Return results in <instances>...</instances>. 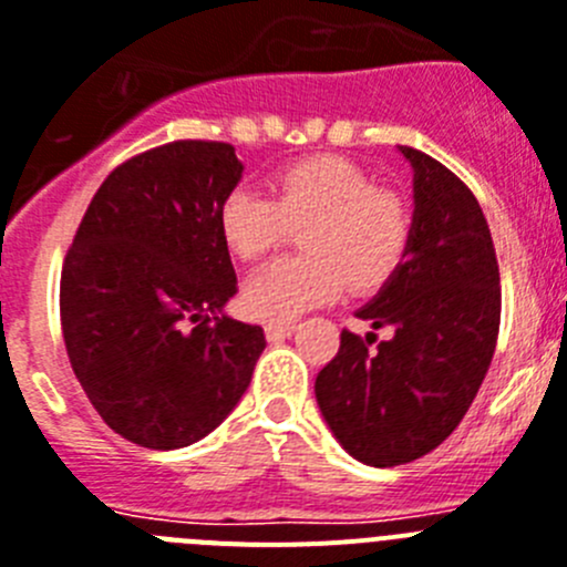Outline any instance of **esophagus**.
<instances>
[{"mask_svg": "<svg viewBox=\"0 0 567 567\" xmlns=\"http://www.w3.org/2000/svg\"><path fill=\"white\" fill-rule=\"evenodd\" d=\"M297 331V322H268L265 324V333H268L270 342H282L290 333Z\"/></svg>", "mask_w": 567, "mask_h": 567, "instance_id": "34e87169", "label": "esophagus"}]
</instances>
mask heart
Here are the masks:
<instances>
[{"instance_id":"heart-1","label":"heart","mask_w":567,"mask_h":567,"mask_svg":"<svg viewBox=\"0 0 567 567\" xmlns=\"http://www.w3.org/2000/svg\"><path fill=\"white\" fill-rule=\"evenodd\" d=\"M270 196L236 188L216 223L225 248L259 262L299 230L305 254L279 259L248 279L245 311L265 322H290L344 288L371 293L396 277L413 243L411 202L379 188L365 167L342 156H308L270 176Z\"/></svg>"}]
</instances>
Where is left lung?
<instances>
[{
  "label": "left lung",
  "instance_id": "left-lung-1",
  "mask_svg": "<svg viewBox=\"0 0 567 567\" xmlns=\"http://www.w3.org/2000/svg\"><path fill=\"white\" fill-rule=\"evenodd\" d=\"M413 243L396 277L357 313L393 337L342 331L317 377V402L339 445L373 467L405 465L454 433L499 337V265L480 202L416 147Z\"/></svg>",
  "mask_w": 567,
  "mask_h": 567
}]
</instances>
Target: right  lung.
<instances>
[{
  "label": "right lung",
  "instance_id": "right-lung-1",
  "mask_svg": "<svg viewBox=\"0 0 567 567\" xmlns=\"http://www.w3.org/2000/svg\"><path fill=\"white\" fill-rule=\"evenodd\" d=\"M243 179L228 142L179 140L113 167L62 265L68 359L91 405L127 442L174 451L243 400L265 351L236 293L219 205Z\"/></svg>",
  "mask_w": 567,
  "mask_h": 567
}]
</instances>
